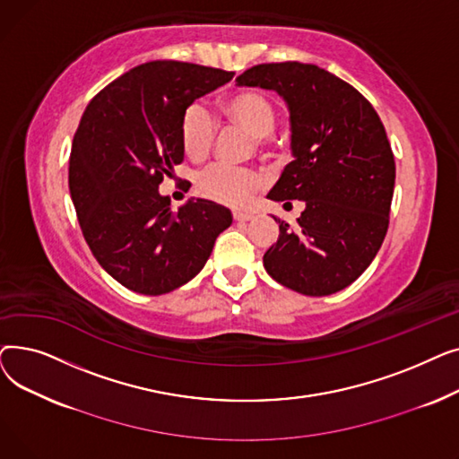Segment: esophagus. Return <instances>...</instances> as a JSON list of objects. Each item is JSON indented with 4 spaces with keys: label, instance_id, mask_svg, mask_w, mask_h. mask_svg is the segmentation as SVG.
Here are the masks:
<instances>
[{
    "label": "esophagus",
    "instance_id": "1",
    "mask_svg": "<svg viewBox=\"0 0 459 459\" xmlns=\"http://www.w3.org/2000/svg\"><path fill=\"white\" fill-rule=\"evenodd\" d=\"M232 215H234V221H238V223H247L255 217L251 212H242V210H236Z\"/></svg>",
    "mask_w": 459,
    "mask_h": 459
}]
</instances>
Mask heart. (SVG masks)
Returning a JSON list of instances; mask_svg holds the SVG:
<instances>
[{
    "instance_id": "b5f03b06",
    "label": "heart",
    "mask_w": 459,
    "mask_h": 459,
    "mask_svg": "<svg viewBox=\"0 0 459 459\" xmlns=\"http://www.w3.org/2000/svg\"><path fill=\"white\" fill-rule=\"evenodd\" d=\"M227 125L251 135L262 151H266L270 135L277 125V113L266 96L255 91H238L221 104ZM217 135V128L210 113L201 104L186 108L180 118V144L187 158L204 160ZM262 178L247 169H230L227 165H210L197 177V189L203 197L239 206L249 201L260 189Z\"/></svg>"
}]
</instances>
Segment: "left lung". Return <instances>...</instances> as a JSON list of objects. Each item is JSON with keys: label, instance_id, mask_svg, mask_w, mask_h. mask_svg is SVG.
Instances as JSON below:
<instances>
[{"label": "left lung", "instance_id": "1", "mask_svg": "<svg viewBox=\"0 0 459 459\" xmlns=\"http://www.w3.org/2000/svg\"><path fill=\"white\" fill-rule=\"evenodd\" d=\"M239 87L275 91L290 111V149L268 199L303 201L298 227L279 223L264 268L305 296L350 286L377 255L389 229L396 165L372 104L331 72L298 61L256 65Z\"/></svg>", "mask_w": 459, "mask_h": 459}]
</instances>
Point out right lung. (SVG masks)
I'll return each instance as SVG.
<instances>
[{
  "mask_svg": "<svg viewBox=\"0 0 459 459\" xmlns=\"http://www.w3.org/2000/svg\"><path fill=\"white\" fill-rule=\"evenodd\" d=\"M232 76L151 61L111 82L83 111L68 161L70 197L94 258L128 290L161 296L186 284L232 223L221 204L191 199L173 212L158 191L184 160L182 113Z\"/></svg>",
  "mask_w": 459,
  "mask_h": 459,
  "instance_id": "1",
  "label": "right lung"
}]
</instances>
